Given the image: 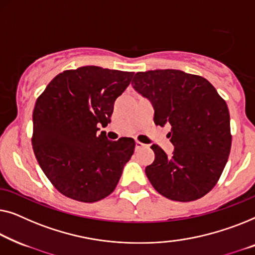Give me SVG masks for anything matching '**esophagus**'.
Here are the masks:
<instances>
[{
    "instance_id": "obj_1",
    "label": "esophagus",
    "mask_w": 255,
    "mask_h": 255,
    "mask_svg": "<svg viewBox=\"0 0 255 255\" xmlns=\"http://www.w3.org/2000/svg\"><path fill=\"white\" fill-rule=\"evenodd\" d=\"M143 148H146V144H143V143L136 141L135 142V149L138 150V149H143Z\"/></svg>"
}]
</instances>
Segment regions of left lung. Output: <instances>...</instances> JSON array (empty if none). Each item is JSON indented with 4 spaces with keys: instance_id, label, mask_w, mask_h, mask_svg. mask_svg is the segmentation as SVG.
I'll return each instance as SVG.
<instances>
[{
    "instance_id": "left-lung-1",
    "label": "left lung",
    "mask_w": 255,
    "mask_h": 255,
    "mask_svg": "<svg viewBox=\"0 0 255 255\" xmlns=\"http://www.w3.org/2000/svg\"><path fill=\"white\" fill-rule=\"evenodd\" d=\"M131 85L151 103L153 123L171 126L167 136L174 150L167 156L151 145L155 160L145 167L149 181L170 200L202 198L216 185L230 153L225 100L206 78L175 69L136 73Z\"/></svg>"
}]
</instances>
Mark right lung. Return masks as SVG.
<instances>
[{"mask_svg":"<svg viewBox=\"0 0 255 255\" xmlns=\"http://www.w3.org/2000/svg\"><path fill=\"white\" fill-rule=\"evenodd\" d=\"M134 73L84 66L51 81L35 102L32 146L54 187L81 202H96L116 189L135 141L98 135L111 123L114 102Z\"/></svg>","mask_w":255,"mask_h":255,"instance_id":"obj_1","label":"right lung"}]
</instances>
